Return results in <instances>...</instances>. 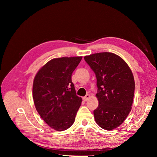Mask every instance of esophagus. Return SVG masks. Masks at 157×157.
Returning a JSON list of instances; mask_svg holds the SVG:
<instances>
[{
	"label": "esophagus",
	"mask_w": 157,
	"mask_h": 157,
	"mask_svg": "<svg viewBox=\"0 0 157 157\" xmlns=\"http://www.w3.org/2000/svg\"><path fill=\"white\" fill-rule=\"evenodd\" d=\"M90 96L89 94H86L84 97H83V101H87L90 98Z\"/></svg>",
	"instance_id": "obj_1"
}]
</instances>
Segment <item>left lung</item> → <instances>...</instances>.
Segmentation results:
<instances>
[{
  "label": "left lung",
  "mask_w": 157,
  "mask_h": 157,
  "mask_svg": "<svg viewBox=\"0 0 157 157\" xmlns=\"http://www.w3.org/2000/svg\"><path fill=\"white\" fill-rule=\"evenodd\" d=\"M84 60L94 72L98 106L94 111L96 123L111 130L124 121L132 109L135 82L128 64L111 52L85 56Z\"/></svg>",
  "instance_id": "left-lung-1"
}]
</instances>
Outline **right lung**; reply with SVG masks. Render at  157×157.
<instances>
[{"label":"right lung","mask_w":157,"mask_h":157,"mask_svg":"<svg viewBox=\"0 0 157 157\" xmlns=\"http://www.w3.org/2000/svg\"><path fill=\"white\" fill-rule=\"evenodd\" d=\"M82 56L53 59L39 70L33 83V98L39 115L56 131L74 123L82 103L71 82L73 71Z\"/></svg>","instance_id":"1"}]
</instances>
